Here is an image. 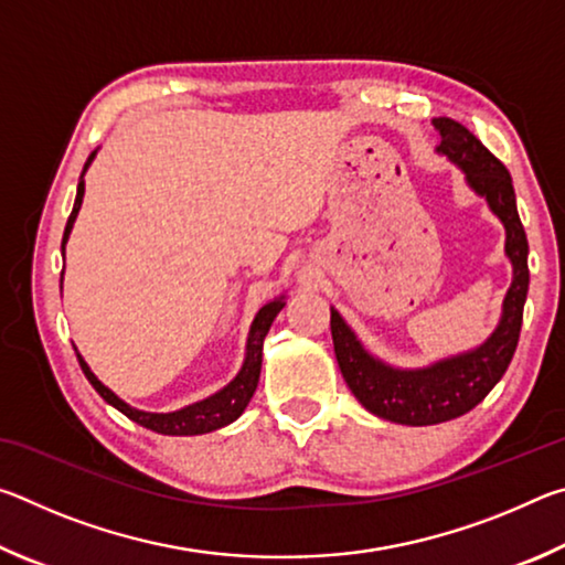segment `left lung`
Instances as JSON below:
<instances>
[{"label":"left lung","mask_w":565,"mask_h":565,"mask_svg":"<svg viewBox=\"0 0 565 565\" xmlns=\"http://www.w3.org/2000/svg\"><path fill=\"white\" fill-rule=\"evenodd\" d=\"M441 134L438 151L466 171L476 194L486 196L491 212L505 226V254L513 264V284L503 301V317L493 337L463 356L446 359L428 369L398 371L363 351L353 331L331 309V337L339 369L351 394L363 408L394 424L431 426L458 418L489 396L509 369L519 347L523 303L529 294V238L515 209V191L509 169L495 159L473 131L448 117H436Z\"/></svg>","instance_id":"8db88e82"}]
</instances>
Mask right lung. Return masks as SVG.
Returning a JSON list of instances; mask_svg holds the SVG:
<instances>
[{"label":"right lung","instance_id":"1","mask_svg":"<svg viewBox=\"0 0 565 565\" xmlns=\"http://www.w3.org/2000/svg\"><path fill=\"white\" fill-rule=\"evenodd\" d=\"M94 159V151L87 159V164L84 169L89 167V161ZM82 196H84V181H79V186H76V199H74V209L70 218H66V228H64V238H62V252H64V244L66 238H70L72 232V224L76 214H79V206H82ZM284 309V296L281 299H274L266 306H262L259 313H256V319L252 323V331H248V343H246V359H244V366L238 371V376L232 381V384L224 386L218 394L209 396L204 401H199V404H191L181 411H174V414H147V411H139V408H131L129 404H124V401L111 394V391L102 384V381L92 374L87 363L84 359L76 353V359H79V366L84 371V376L89 379V384L99 391V396L111 404L114 408H119L124 416L137 420L139 426L149 428V431H157V434H164V436H199V434H209V431H216V428H222L226 424H232L238 416L244 414V408L248 401H252L256 384H259V374H262V351H264V339L266 333L271 329V321L276 319V313ZM76 351V349H74Z\"/></svg>","mask_w":565,"mask_h":565}]
</instances>
